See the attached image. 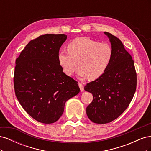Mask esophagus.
<instances>
[{"label": "esophagus", "instance_id": "obj_1", "mask_svg": "<svg viewBox=\"0 0 151 151\" xmlns=\"http://www.w3.org/2000/svg\"><path fill=\"white\" fill-rule=\"evenodd\" d=\"M79 88H80V90H81V92L84 91V85L81 83H79Z\"/></svg>", "mask_w": 151, "mask_h": 151}]
</instances>
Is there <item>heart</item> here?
Returning <instances> with one entry per match:
<instances>
[{
  "label": "heart",
  "instance_id": "heart-1",
  "mask_svg": "<svg viewBox=\"0 0 151 151\" xmlns=\"http://www.w3.org/2000/svg\"><path fill=\"white\" fill-rule=\"evenodd\" d=\"M68 50L58 53L59 64L67 76H72L79 68L80 79L88 77L90 80L98 79L106 72L110 64L113 50L109 45L100 43L88 38H79L68 45Z\"/></svg>",
  "mask_w": 151,
  "mask_h": 151
}]
</instances>
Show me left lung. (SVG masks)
<instances>
[{
  "label": "left lung",
  "mask_w": 151,
  "mask_h": 151,
  "mask_svg": "<svg viewBox=\"0 0 151 151\" xmlns=\"http://www.w3.org/2000/svg\"><path fill=\"white\" fill-rule=\"evenodd\" d=\"M113 50L110 64L104 74L87 84L84 89L92 93L93 99L86 108L91 121L99 124L112 122L129 106L135 93L137 74L132 57L116 36L104 33Z\"/></svg>",
  "instance_id": "obj_1"
}]
</instances>
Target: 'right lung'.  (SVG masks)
Instances as JSON below:
<instances>
[{
	"mask_svg": "<svg viewBox=\"0 0 151 151\" xmlns=\"http://www.w3.org/2000/svg\"><path fill=\"white\" fill-rule=\"evenodd\" d=\"M66 39L64 34L40 36L30 41L16 60V96L32 118L46 124L57 121L66 101L80 91L78 83L63 72L58 60Z\"/></svg>",
	"mask_w": 151,
	"mask_h": 151,
	"instance_id": "1",
	"label": "right lung"
}]
</instances>
